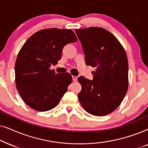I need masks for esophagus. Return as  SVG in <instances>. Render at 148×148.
Returning a JSON list of instances; mask_svg holds the SVG:
<instances>
[{
    "label": "esophagus",
    "mask_w": 148,
    "mask_h": 148,
    "mask_svg": "<svg viewBox=\"0 0 148 148\" xmlns=\"http://www.w3.org/2000/svg\"><path fill=\"white\" fill-rule=\"evenodd\" d=\"M77 79H78V78H77V76H72V80H73V81H77Z\"/></svg>",
    "instance_id": "34e87169"
}]
</instances>
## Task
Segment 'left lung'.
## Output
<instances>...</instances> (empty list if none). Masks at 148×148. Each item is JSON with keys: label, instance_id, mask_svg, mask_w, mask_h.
<instances>
[{"label": "left lung", "instance_id": "obj_1", "mask_svg": "<svg viewBox=\"0 0 148 148\" xmlns=\"http://www.w3.org/2000/svg\"><path fill=\"white\" fill-rule=\"evenodd\" d=\"M86 64L95 67L93 80L78 78L82 86L80 104L88 113L106 116L119 107L129 86V65L125 49L107 29L98 27L76 29Z\"/></svg>", "mask_w": 148, "mask_h": 148}]
</instances>
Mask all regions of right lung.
<instances>
[{"label": "right lung", "mask_w": 148, "mask_h": 148, "mask_svg": "<svg viewBox=\"0 0 148 148\" xmlns=\"http://www.w3.org/2000/svg\"><path fill=\"white\" fill-rule=\"evenodd\" d=\"M76 41L72 29L49 28L35 32L23 44L15 62V84L29 107L45 112L59 103L72 83V76L56 74L50 68L61 60L65 45Z\"/></svg>", "instance_id": "right-lung-1"}]
</instances>
